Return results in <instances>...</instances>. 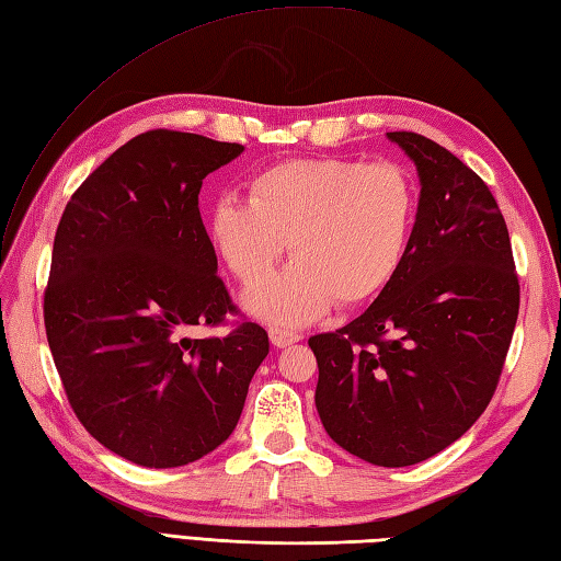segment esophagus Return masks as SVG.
Returning <instances> with one entry per match:
<instances>
[{"instance_id": "1", "label": "esophagus", "mask_w": 561, "mask_h": 561, "mask_svg": "<svg viewBox=\"0 0 561 561\" xmlns=\"http://www.w3.org/2000/svg\"><path fill=\"white\" fill-rule=\"evenodd\" d=\"M270 342L275 344L277 348H286V346H291V344H296V342H301V334L298 332H294V330H284V328H270Z\"/></svg>"}]
</instances>
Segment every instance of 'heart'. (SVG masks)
I'll list each match as a JSON object with an SVG mask.
<instances>
[{
	"label": "heart",
	"instance_id": "heart-1",
	"mask_svg": "<svg viewBox=\"0 0 561 561\" xmlns=\"http://www.w3.org/2000/svg\"><path fill=\"white\" fill-rule=\"evenodd\" d=\"M413 219L415 184L401 164L306 158L260 169L245 203L217 201L207 237L243 286L259 284L289 242L295 263L245 296V308L301 324L334 298L358 306L380 294L409 249Z\"/></svg>",
	"mask_w": 561,
	"mask_h": 561
}]
</instances>
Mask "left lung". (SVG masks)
Here are the masks:
<instances>
[{"label": "left lung", "instance_id": "1", "mask_svg": "<svg viewBox=\"0 0 561 561\" xmlns=\"http://www.w3.org/2000/svg\"><path fill=\"white\" fill-rule=\"evenodd\" d=\"M421 176L397 275L360 318L316 334V407L354 457L399 468L435 457L497 389L518 318L512 241L488 184L413 131L387 134Z\"/></svg>", "mask_w": 561, "mask_h": 561}]
</instances>
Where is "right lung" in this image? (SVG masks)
Returning a JSON list of instances; mask_svg holds the SVG:
<instances>
[{
    "mask_svg": "<svg viewBox=\"0 0 561 561\" xmlns=\"http://www.w3.org/2000/svg\"><path fill=\"white\" fill-rule=\"evenodd\" d=\"M239 142L154 128L112 152L64 207L45 289L51 358L76 419L100 445L148 468L210 454L237 427L270 354L239 316L201 219L203 179Z\"/></svg>",
    "mask_w": 561,
    "mask_h": 561,
    "instance_id": "1",
    "label": "right lung"
}]
</instances>
